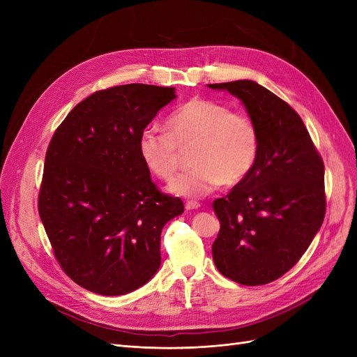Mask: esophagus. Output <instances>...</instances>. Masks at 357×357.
Listing matches in <instances>:
<instances>
[{
	"label": "esophagus",
	"mask_w": 357,
	"mask_h": 357,
	"mask_svg": "<svg viewBox=\"0 0 357 357\" xmlns=\"http://www.w3.org/2000/svg\"><path fill=\"white\" fill-rule=\"evenodd\" d=\"M185 207H186V210H197L201 207V204L198 201H188L185 204Z\"/></svg>",
	"instance_id": "esophagus-1"
}]
</instances>
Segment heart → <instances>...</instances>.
<instances>
[{
  "label": "heart",
  "mask_w": 357,
  "mask_h": 357,
  "mask_svg": "<svg viewBox=\"0 0 357 357\" xmlns=\"http://www.w3.org/2000/svg\"><path fill=\"white\" fill-rule=\"evenodd\" d=\"M168 131L147 126L139 134L138 152L153 174L169 181L183 162V150H192V164L169 185L181 197L199 198L222 186H235L253 171L261 135L253 117L228 105L192 98L167 121Z\"/></svg>",
  "instance_id": "1"
}]
</instances>
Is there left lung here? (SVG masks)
Returning <instances> with one entry per match:
<instances>
[{
	"label": "left lung",
	"mask_w": 357,
	"mask_h": 357,
	"mask_svg": "<svg viewBox=\"0 0 357 357\" xmlns=\"http://www.w3.org/2000/svg\"><path fill=\"white\" fill-rule=\"evenodd\" d=\"M240 98L261 135L253 171L214 199L220 222L213 261L244 286L274 282L305 253L326 213L325 165L301 116L252 80L208 84Z\"/></svg>",
	"instance_id": "1"
}]
</instances>
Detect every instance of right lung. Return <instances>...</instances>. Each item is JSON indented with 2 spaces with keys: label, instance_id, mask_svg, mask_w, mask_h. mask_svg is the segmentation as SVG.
<instances>
[{
  "label": "right lung",
  "instance_id": "add662e5",
  "mask_svg": "<svg viewBox=\"0 0 357 357\" xmlns=\"http://www.w3.org/2000/svg\"><path fill=\"white\" fill-rule=\"evenodd\" d=\"M174 88L131 83L96 91L53 134L38 214L53 255L74 283L117 296L146 284L160 265V232L185 211L160 192L138 138Z\"/></svg>",
  "mask_w": 357,
  "mask_h": 357
}]
</instances>
